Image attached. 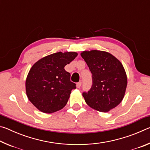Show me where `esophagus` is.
I'll list each match as a JSON object with an SVG mask.
<instances>
[{"label":"esophagus","mask_w":150,"mask_h":150,"mask_svg":"<svg viewBox=\"0 0 150 150\" xmlns=\"http://www.w3.org/2000/svg\"><path fill=\"white\" fill-rule=\"evenodd\" d=\"M81 84H82V83L81 82H79L77 83V88H80L81 86Z\"/></svg>","instance_id":"esophagus-1"}]
</instances>
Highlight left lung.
<instances>
[{
  "instance_id": "obj_1",
  "label": "left lung",
  "mask_w": 150,
  "mask_h": 150,
  "mask_svg": "<svg viewBox=\"0 0 150 150\" xmlns=\"http://www.w3.org/2000/svg\"><path fill=\"white\" fill-rule=\"evenodd\" d=\"M81 57L92 73L93 85L83 93L86 103L95 110L107 112L123 100L127 75L122 63L113 55L100 50L84 51Z\"/></svg>"
}]
</instances>
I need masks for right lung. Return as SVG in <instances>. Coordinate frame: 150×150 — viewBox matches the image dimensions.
Wrapping results in <instances>:
<instances>
[{"instance_id":"obj_1","label":"right lung","mask_w":150,"mask_h":150,"mask_svg":"<svg viewBox=\"0 0 150 150\" xmlns=\"http://www.w3.org/2000/svg\"><path fill=\"white\" fill-rule=\"evenodd\" d=\"M77 55L75 52H57L42 57L30 68L26 80V95L40 111L51 114L66 105L76 85L64 67Z\"/></svg>"}]
</instances>
